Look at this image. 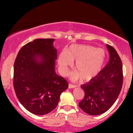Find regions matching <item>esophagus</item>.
Segmentation results:
<instances>
[{"label":"esophagus","instance_id":"34e87169","mask_svg":"<svg viewBox=\"0 0 133 133\" xmlns=\"http://www.w3.org/2000/svg\"><path fill=\"white\" fill-rule=\"evenodd\" d=\"M76 85H73V84H69V88H70V89H71V88H76Z\"/></svg>","mask_w":133,"mask_h":133}]
</instances>
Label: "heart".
I'll return each instance as SVG.
<instances>
[{
  "instance_id": "b5f03b06",
  "label": "heart",
  "mask_w": 133,
  "mask_h": 133,
  "mask_svg": "<svg viewBox=\"0 0 133 133\" xmlns=\"http://www.w3.org/2000/svg\"><path fill=\"white\" fill-rule=\"evenodd\" d=\"M75 60L77 71L72 74V77L74 79L82 77L83 80L88 81L95 77L102 68L105 60V52L92 45H71L59 56L58 64L62 74H66L68 67Z\"/></svg>"
}]
</instances>
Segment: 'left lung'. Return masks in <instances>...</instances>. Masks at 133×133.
<instances>
[{"label": "left lung", "instance_id": "1", "mask_svg": "<svg viewBox=\"0 0 133 133\" xmlns=\"http://www.w3.org/2000/svg\"><path fill=\"white\" fill-rule=\"evenodd\" d=\"M109 62L95 77L81 85L84 98L79 107L89 115L104 113L112 106L121 91L123 84L122 63L114 48L107 44Z\"/></svg>", "mask_w": 133, "mask_h": 133}]
</instances>
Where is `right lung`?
<instances>
[{
  "label": "right lung",
  "mask_w": 133,
  "mask_h": 133,
  "mask_svg": "<svg viewBox=\"0 0 133 133\" xmlns=\"http://www.w3.org/2000/svg\"><path fill=\"white\" fill-rule=\"evenodd\" d=\"M54 38L36 39L24 45L14 63L13 87L17 98L28 111L44 115L58 105L68 82L56 74L57 51Z\"/></svg>",
  "instance_id": "obj_1"
}]
</instances>
